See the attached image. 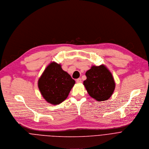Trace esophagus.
Here are the masks:
<instances>
[{"instance_id": "34e87169", "label": "esophagus", "mask_w": 149, "mask_h": 149, "mask_svg": "<svg viewBox=\"0 0 149 149\" xmlns=\"http://www.w3.org/2000/svg\"><path fill=\"white\" fill-rule=\"evenodd\" d=\"M76 82H77V83H80L81 82V79L80 78H79V79H76Z\"/></svg>"}]
</instances>
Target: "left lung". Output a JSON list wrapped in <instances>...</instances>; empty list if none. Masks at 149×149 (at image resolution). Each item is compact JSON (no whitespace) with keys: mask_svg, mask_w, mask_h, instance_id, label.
<instances>
[{"mask_svg":"<svg viewBox=\"0 0 149 149\" xmlns=\"http://www.w3.org/2000/svg\"><path fill=\"white\" fill-rule=\"evenodd\" d=\"M83 84L89 96L98 102L108 100L113 93L116 84L111 73L104 65L92 66L86 73Z\"/></svg>","mask_w":149,"mask_h":149,"instance_id":"obj_1","label":"left lung"}]
</instances>
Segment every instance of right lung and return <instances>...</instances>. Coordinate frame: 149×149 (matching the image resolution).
Segmentation results:
<instances>
[{"mask_svg": "<svg viewBox=\"0 0 149 149\" xmlns=\"http://www.w3.org/2000/svg\"><path fill=\"white\" fill-rule=\"evenodd\" d=\"M38 84L40 93L46 101L56 105L68 97L75 81L62 69L61 64L53 62L46 67Z\"/></svg>", "mask_w": 149, "mask_h": 149, "instance_id": "obj_1", "label": "right lung"}]
</instances>
